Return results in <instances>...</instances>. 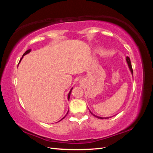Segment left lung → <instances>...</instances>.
Instances as JSON below:
<instances>
[{"label": "left lung", "mask_w": 153, "mask_h": 153, "mask_svg": "<svg viewBox=\"0 0 153 153\" xmlns=\"http://www.w3.org/2000/svg\"><path fill=\"white\" fill-rule=\"evenodd\" d=\"M126 61H127V63H128V64L129 68V69H130V71H131V74H133V69H132V67H131V61H130V59L129 58V56H127V57H126ZM90 113L92 114V115H94V117H97V118H98V119H101V120H102V119H108V117H98V116H97V115H94V114H93V113H91V112H90Z\"/></svg>", "instance_id": "1"}]
</instances>
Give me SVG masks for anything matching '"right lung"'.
Instances as JSON below:
<instances>
[{"label": "right lung", "instance_id": "1", "mask_svg": "<svg viewBox=\"0 0 153 153\" xmlns=\"http://www.w3.org/2000/svg\"><path fill=\"white\" fill-rule=\"evenodd\" d=\"M30 49H29V50H27L26 52H25V53L24 54V55H23V56H24V55H26V54H27V53H30ZM23 56H22V59H20V61H21V60H22V58H23ZM72 89H73V88H72L71 89V90H70V92H69V94H68V100L69 99V97H70V94H71V90H72ZM68 112H69V111H68ZM68 112H67V113H68ZM66 116V115H65ZM64 117L63 118V119H64ZM63 119H62V120H63ZM61 121V120H60Z\"/></svg>", "mask_w": 153, "mask_h": 153}]
</instances>
